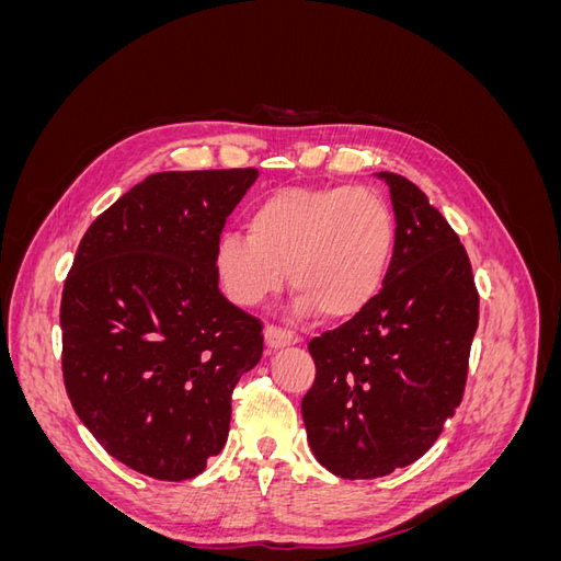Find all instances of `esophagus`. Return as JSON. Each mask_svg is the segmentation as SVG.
Returning <instances> with one entry per match:
<instances>
[{"mask_svg":"<svg viewBox=\"0 0 561 561\" xmlns=\"http://www.w3.org/2000/svg\"><path fill=\"white\" fill-rule=\"evenodd\" d=\"M264 339H266V346L274 348V351L301 342V336H297V334H293V332H287V330L278 328V325H266V328H264Z\"/></svg>","mask_w":561,"mask_h":561,"instance_id":"34e87169","label":"esophagus"}]
</instances>
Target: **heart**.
<instances>
[{
  "label": "heart",
  "instance_id": "b5f03b06",
  "mask_svg": "<svg viewBox=\"0 0 561 561\" xmlns=\"http://www.w3.org/2000/svg\"><path fill=\"white\" fill-rule=\"evenodd\" d=\"M396 241V213L371 186H285L250 210L248 233L217 241L215 274L233 304L257 307L287 268L299 311L351 318L381 293Z\"/></svg>",
  "mask_w": 561,
  "mask_h": 561
}]
</instances>
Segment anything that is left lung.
<instances>
[{
	"mask_svg": "<svg viewBox=\"0 0 561 561\" xmlns=\"http://www.w3.org/2000/svg\"><path fill=\"white\" fill-rule=\"evenodd\" d=\"M398 241L365 311L309 342V445L336 478H383L426 454L463 400L480 295L463 243L414 182L379 173Z\"/></svg>",
	"mask_w": 561,
	"mask_h": 561,
	"instance_id": "left-lung-1",
	"label": "left lung"
}]
</instances>
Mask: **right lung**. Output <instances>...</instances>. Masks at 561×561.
<instances>
[{
    "label": "right lung",
    "mask_w": 561,
    "mask_h": 561,
    "mask_svg": "<svg viewBox=\"0 0 561 561\" xmlns=\"http://www.w3.org/2000/svg\"><path fill=\"white\" fill-rule=\"evenodd\" d=\"M257 168L154 173L95 217L60 301L62 381L116 461L182 482L225 447L262 320L219 293L215 248Z\"/></svg>",
    "instance_id": "1"
}]
</instances>
